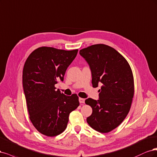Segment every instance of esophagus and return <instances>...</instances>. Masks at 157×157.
Segmentation results:
<instances>
[{
	"mask_svg": "<svg viewBox=\"0 0 157 157\" xmlns=\"http://www.w3.org/2000/svg\"><path fill=\"white\" fill-rule=\"evenodd\" d=\"M85 98H79V102H80L81 104L85 103Z\"/></svg>",
	"mask_w": 157,
	"mask_h": 157,
	"instance_id": "esophagus-1",
	"label": "esophagus"
}]
</instances>
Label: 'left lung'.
Returning a JSON list of instances; mask_svg holds the SVG:
<instances>
[{
	"instance_id": "8db88e82",
	"label": "left lung",
	"mask_w": 157,
	"mask_h": 157,
	"mask_svg": "<svg viewBox=\"0 0 157 157\" xmlns=\"http://www.w3.org/2000/svg\"><path fill=\"white\" fill-rule=\"evenodd\" d=\"M79 54L89 64L93 87L102 85L99 100H85L93 109L87 122L98 132L108 133L121 124L130 111L134 94L132 69L122 55L107 45H92Z\"/></svg>"
}]
</instances>
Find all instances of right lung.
I'll return each mask as SVG.
<instances>
[{
  "label": "right lung",
  "mask_w": 157,
  "mask_h": 157,
  "mask_svg": "<svg viewBox=\"0 0 157 157\" xmlns=\"http://www.w3.org/2000/svg\"><path fill=\"white\" fill-rule=\"evenodd\" d=\"M78 52L40 47L25 63L23 87L29 118L38 132L46 136L61 134L67 128L70 113L79 105L76 94L69 97L55 87L59 81H63Z\"/></svg>",
  "instance_id": "add662e5"
}]
</instances>
